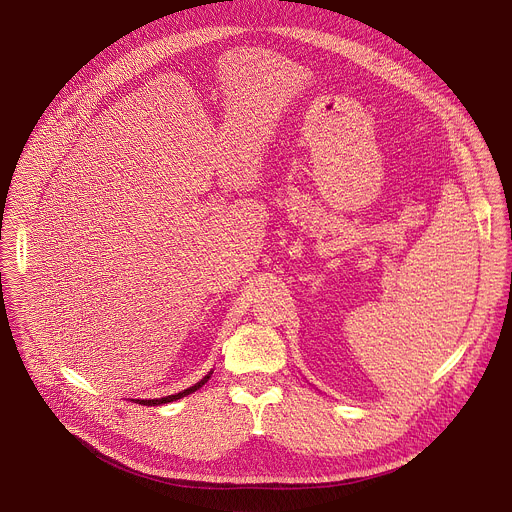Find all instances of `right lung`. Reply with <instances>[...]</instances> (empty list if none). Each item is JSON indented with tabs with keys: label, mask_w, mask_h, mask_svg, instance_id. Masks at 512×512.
<instances>
[{
	"label": "right lung",
	"mask_w": 512,
	"mask_h": 512,
	"mask_svg": "<svg viewBox=\"0 0 512 512\" xmlns=\"http://www.w3.org/2000/svg\"><path fill=\"white\" fill-rule=\"evenodd\" d=\"M210 379V373L202 379V381H198L194 387H188V389H184L182 393H176V395H168V397H162V399H135V403H139V405H162V403H172V401H176V399H182V397H186V395H190V393H194V391H198L206 381Z\"/></svg>",
	"instance_id": "1"
}]
</instances>
